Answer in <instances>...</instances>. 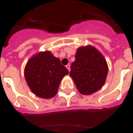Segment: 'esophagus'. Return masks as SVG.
<instances>
[{"mask_svg":"<svg viewBox=\"0 0 133 133\" xmlns=\"http://www.w3.org/2000/svg\"><path fill=\"white\" fill-rule=\"evenodd\" d=\"M66 69L70 71V64H67V65L66 66Z\"/></svg>","mask_w":133,"mask_h":133,"instance_id":"esophagus-1","label":"esophagus"}]
</instances>
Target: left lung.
Returning <instances> with one entry per match:
<instances>
[{
	"instance_id": "left-lung-1",
	"label": "left lung",
	"mask_w": 133,
	"mask_h": 133,
	"mask_svg": "<svg viewBox=\"0 0 133 133\" xmlns=\"http://www.w3.org/2000/svg\"><path fill=\"white\" fill-rule=\"evenodd\" d=\"M70 69V76L80 93L84 95H91L101 89L108 73L104 56L90 45L78 49Z\"/></svg>"
}]
</instances>
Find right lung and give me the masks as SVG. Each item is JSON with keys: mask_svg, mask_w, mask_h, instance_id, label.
<instances>
[{"mask_svg": "<svg viewBox=\"0 0 133 133\" xmlns=\"http://www.w3.org/2000/svg\"><path fill=\"white\" fill-rule=\"evenodd\" d=\"M69 70L49 51L41 52L30 58L24 69V77L36 96L50 98L58 92L62 78Z\"/></svg>", "mask_w": 133, "mask_h": 133, "instance_id": "obj_1", "label": "right lung"}]
</instances>
